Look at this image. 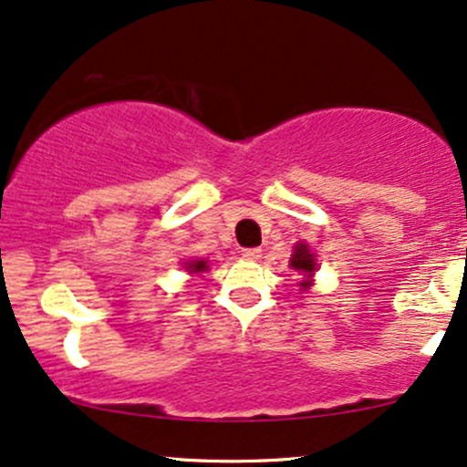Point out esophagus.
<instances>
[{
	"label": "esophagus",
	"instance_id": "1",
	"mask_svg": "<svg viewBox=\"0 0 467 467\" xmlns=\"http://www.w3.org/2000/svg\"><path fill=\"white\" fill-rule=\"evenodd\" d=\"M261 256H263L261 247H245V250H244L245 261H258Z\"/></svg>",
	"mask_w": 467,
	"mask_h": 467
}]
</instances>
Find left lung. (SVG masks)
I'll return each mask as SVG.
<instances>
[{"mask_svg": "<svg viewBox=\"0 0 467 467\" xmlns=\"http://www.w3.org/2000/svg\"><path fill=\"white\" fill-rule=\"evenodd\" d=\"M291 267H293L295 271H299V275H304L302 288L306 291V288H308V286L312 285L310 277L315 275V271H317L315 254L310 252L308 245H306V244H297V245H295V252H293V256H291Z\"/></svg>", "mask_w": 467, "mask_h": 467, "instance_id": "left-lung-1", "label": "left lung"}]
</instances>
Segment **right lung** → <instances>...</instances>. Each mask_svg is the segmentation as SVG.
<instances>
[{
  "label": "right lung",
  "instance_id": "add662e5",
  "mask_svg": "<svg viewBox=\"0 0 467 467\" xmlns=\"http://www.w3.org/2000/svg\"><path fill=\"white\" fill-rule=\"evenodd\" d=\"M185 269L190 271V274H202V271L209 269V263H206V261H190V263H185Z\"/></svg>",
  "mask_w": 467,
  "mask_h": 467
}]
</instances>
